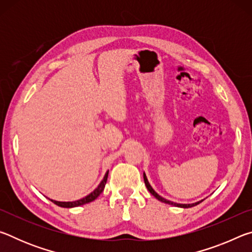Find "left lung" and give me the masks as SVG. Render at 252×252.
Returning <instances> with one entry per match:
<instances>
[{"mask_svg": "<svg viewBox=\"0 0 252 252\" xmlns=\"http://www.w3.org/2000/svg\"><path fill=\"white\" fill-rule=\"evenodd\" d=\"M143 179H144V183H146V187H147V189L150 191V193L153 195V197H156L158 200H159V201H161V202H164V203H168V204H171V206H174V207H180V208H191V207H194V206H197V204H199L200 202L202 201H198V202H195V203H191V204H181V203H176V202H172V201H169V200H167V199H164V198H162L161 195H159L158 194L155 190L152 189V187L150 186V183H149V181H148V179H147V176H146V173H143Z\"/></svg>", "mask_w": 252, "mask_h": 252, "instance_id": "1", "label": "left lung"}]
</instances>
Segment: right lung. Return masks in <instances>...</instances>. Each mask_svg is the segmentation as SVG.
Wrapping results in <instances>:
<instances>
[{"instance_id": "obj_1", "label": "right lung", "mask_w": 252, "mask_h": 252, "mask_svg": "<svg viewBox=\"0 0 252 252\" xmlns=\"http://www.w3.org/2000/svg\"><path fill=\"white\" fill-rule=\"evenodd\" d=\"M108 174H109V170L106 171L105 176L103 178V180L100 182V185L97 186L96 189L94 191H92V192L87 195V197H84L80 200H76V201H67V202H61V201H55V200H51L53 203L57 204L59 207H62V208H74V207H79V206H82V204L85 203H89V202H92L93 200H95L99 195L102 193V191L104 190V187H105V183L106 180H108Z\"/></svg>"}]
</instances>
